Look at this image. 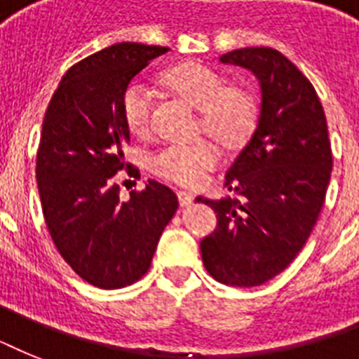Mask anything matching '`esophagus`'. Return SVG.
Instances as JSON below:
<instances>
[{
	"label": "esophagus",
	"mask_w": 359,
	"mask_h": 359,
	"mask_svg": "<svg viewBox=\"0 0 359 359\" xmlns=\"http://www.w3.org/2000/svg\"><path fill=\"white\" fill-rule=\"evenodd\" d=\"M177 197H179L180 207H190L191 203H194V199H196V197L191 196V194H188V191H177Z\"/></svg>",
	"instance_id": "34e87169"
}]
</instances>
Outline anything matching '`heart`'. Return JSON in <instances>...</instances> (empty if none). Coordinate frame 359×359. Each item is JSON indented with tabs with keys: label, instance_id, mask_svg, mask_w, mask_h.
Segmentation results:
<instances>
[{
	"label": "heart",
	"instance_id": "heart-1",
	"mask_svg": "<svg viewBox=\"0 0 359 359\" xmlns=\"http://www.w3.org/2000/svg\"><path fill=\"white\" fill-rule=\"evenodd\" d=\"M165 86L199 109L201 123L214 140L227 147L240 145L257 123V100L248 89L227 86L216 70L199 63L177 65L163 74ZM154 97L147 83L135 80L121 97L123 119L132 134L143 135L151 130ZM222 160L212 141L169 143L151 156L149 168L154 175L180 186H197L205 175Z\"/></svg>",
	"mask_w": 359,
	"mask_h": 359
}]
</instances>
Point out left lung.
I'll return each mask as SVG.
<instances>
[{
	"mask_svg": "<svg viewBox=\"0 0 359 359\" xmlns=\"http://www.w3.org/2000/svg\"><path fill=\"white\" fill-rule=\"evenodd\" d=\"M222 63L250 69L261 108L248 145L225 175L238 197L199 199L218 227L201 240L203 264L219 283L257 287L283 272L311 235L332 175V145L311 81L273 48H242Z\"/></svg>",
	"mask_w": 359,
	"mask_h": 359,
	"instance_id": "left-lung-1",
	"label": "left lung"
}]
</instances>
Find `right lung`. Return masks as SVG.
<instances>
[{
    "instance_id": "obj_1",
    "label": "right lung",
    "mask_w": 359,
    "mask_h": 359,
    "mask_svg": "<svg viewBox=\"0 0 359 359\" xmlns=\"http://www.w3.org/2000/svg\"><path fill=\"white\" fill-rule=\"evenodd\" d=\"M165 46L121 42L69 72L53 93L36 151V186L48 233L65 261L98 289L135 283L151 266L158 240L179 208L175 191L156 180L119 197L130 130L121 97Z\"/></svg>"
}]
</instances>
